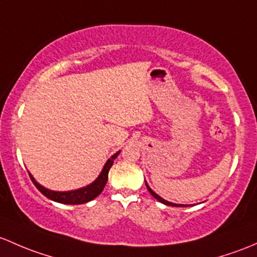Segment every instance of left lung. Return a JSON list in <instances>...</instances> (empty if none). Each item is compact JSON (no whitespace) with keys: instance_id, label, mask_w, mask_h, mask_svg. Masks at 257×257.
<instances>
[{"instance_id":"8db88e82","label":"left lung","mask_w":257,"mask_h":257,"mask_svg":"<svg viewBox=\"0 0 257 257\" xmlns=\"http://www.w3.org/2000/svg\"><path fill=\"white\" fill-rule=\"evenodd\" d=\"M145 185H147V188H148V190H149V192L151 193V196H153L154 198L158 199L159 202H161V203L166 204V206H171V207H183V204H175V203H171V202H169V201H165L164 198H161V197L159 196V194H156L153 190H151V188L149 187V185H148V183H147V181H145Z\"/></svg>"}]
</instances>
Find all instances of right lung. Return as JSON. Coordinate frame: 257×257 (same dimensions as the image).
Listing matches in <instances>:
<instances>
[{
	"label": "right lung",
	"mask_w": 257,
	"mask_h": 257,
	"mask_svg": "<svg viewBox=\"0 0 257 257\" xmlns=\"http://www.w3.org/2000/svg\"><path fill=\"white\" fill-rule=\"evenodd\" d=\"M119 153L120 151H118V153H115L112 158L108 159L107 163L104 164L103 169H102L101 174H99V176L97 177L91 185L86 186V187L79 188V190L67 191V192H56V191L48 190V188L43 187L42 185H39L31 174H29V176H31L32 182L34 183V186H36L38 190L44 194L47 198L51 199V201L59 202V203H64V204L87 203V202L92 201V199L96 198V197L98 196V194H101L102 191H103L104 186H106L107 180H108V172H109V169L112 167L113 161H114V159L117 158Z\"/></svg>",
	"instance_id": "right-lung-1"
}]
</instances>
